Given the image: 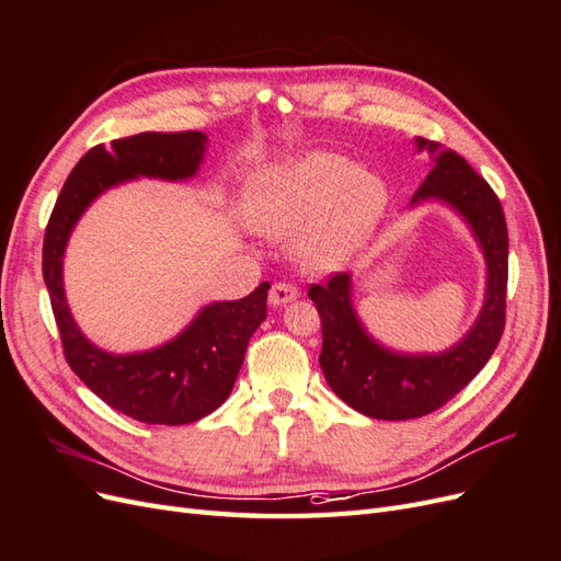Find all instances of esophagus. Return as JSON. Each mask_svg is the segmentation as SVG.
<instances>
[{
    "label": "esophagus",
    "mask_w": 561,
    "mask_h": 561,
    "mask_svg": "<svg viewBox=\"0 0 561 561\" xmlns=\"http://www.w3.org/2000/svg\"><path fill=\"white\" fill-rule=\"evenodd\" d=\"M297 297H299L297 287L287 285V283L271 285V290H268V304H271V307H285V304L295 301Z\"/></svg>",
    "instance_id": "esophagus-1"
}]
</instances>
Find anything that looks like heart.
<instances>
[{
  "instance_id": "1",
  "label": "heart",
  "mask_w": 561,
  "mask_h": 561,
  "mask_svg": "<svg viewBox=\"0 0 561 561\" xmlns=\"http://www.w3.org/2000/svg\"><path fill=\"white\" fill-rule=\"evenodd\" d=\"M250 227L290 236L295 260L313 274L348 266L369 245L388 208V186L348 157L311 149L248 180Z\"/></svg>"
}]
</instances>
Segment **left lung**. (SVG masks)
Here are the masks:
<instances>
[{"label": "left lung", "instance_id": "1", "mask_svg": "<svg viewBox=\"0 0 561 561\" xmlns=\"http://www.w3.org/2000/svg\"><path fill=\"white\" fill-rule=\"evenodd\" d=\"M414 147L433 157V171L410 206L443 203L463 219L484 257V299L470 330L437 353L396 351L365 328L348 274L309 290L322 320V375L355 412L383 421L426 416L461 393L491 358L505 325L507 227L501 201L456 151L426 138H414Z\"/></svg>", "mask_w": 561, "mask_h": 561}]
</instances>
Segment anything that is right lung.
<instances>
[{
	"instance_id": "add662e5",
	"label": "right lung",
	"mask_w": 561,
	"mask_h": 561,
	"mask_svg": "<svg viewBox=\"0 0 561 561\" xmlns=\"http://www.w3.org/2000/svg\"><path fill=\"white\" fill-rule=\"evenodd\" d=\"M208 135L140 133L98 145L67 178L50 213L42 271L60 330L65 358L93 393L135 421L182 426L215 412L233 390L250 336L266 318L268 283L239 301H210L168 342L133 353L95 346L81 332L65 297V250L95 198L130 180L184 182L206 159Z\"/></svg>"
}]
</instances>
